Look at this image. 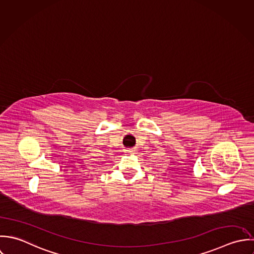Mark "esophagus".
<instances>
[{
    "label": "esophagus",
    "instance_id": "obj_1",
    "mask_svg": "<svg viewBox=\"0 0 254 254\" xmlns=\"http://www.w3.org/2000/svg\"><path fill=\"white\" fill-rule=\"evenodd\" d=\"M134 151H135L134 149H129V150H128V152L129 153H133Z\"/></svg>",
    "mask_w": 254,
    "mask_h": 254
}]
</instances>
